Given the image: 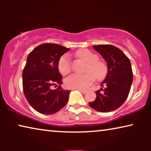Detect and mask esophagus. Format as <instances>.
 I'll list each match as a JSON object with an SVG mask.
<instances>
[{"label": "esophagus", "instance_id": "esophagus-1", "mask_svg": "<svg viewBox=\"0 0 151 151\" xmlns=\"http://www.w3.org/2000/svg\"><path fill=\"white\" fill-rule=\"evenodd\" d=\"M78 90H79L81 93H86L87 92V91L86 90H82V89H78Z\"/></svg>", "mask_w": 151, "mask_h": 151}]
</instances>
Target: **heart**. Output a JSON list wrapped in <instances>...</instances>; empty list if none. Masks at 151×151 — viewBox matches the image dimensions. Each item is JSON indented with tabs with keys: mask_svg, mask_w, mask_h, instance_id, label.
I'll use <instances>...</instances> for the list:
<instances>
[{
	"mask_svg": "<svg viewBox=\"0 0 151 151\" xmlns=\"http://www.w3.org/2000/svg\"><path fill=\"white\" fill-rule=\"evenodd\" d=\"M76 55L87 63L84 74H72L65 80L67 87L74 89H85L92 83L93 78L100 80L106 73V66L103 62L98 60V57L88 49L77 51ZM58 70L62 75H67L71 70V60L68 54H65L58 61Z\"/></svg>",
	"mask_w": 151,
	"mask_h": 151,
	"instance_id": "1",
	"label": "heart"
}]
</instances>
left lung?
Here are the masks:
<instances>
[{"mask_svg":"<svg viewBox=\"0 0 151 151\" xmlns=\"http://www.w3.org/2000/svg\"><path fill=\"white\" fill-rule=\"evenodd\" d=\"M93 47L107 63L108 71L100 90L96 92V100L88 104L99 112H111L121 106L129 96L133 78L131 62L122 51L113 45Z\"/></svg>","mask_w":151,"mask_h":151,"instance_id":"left-lung-1","label":"left lung"}]
</instances>
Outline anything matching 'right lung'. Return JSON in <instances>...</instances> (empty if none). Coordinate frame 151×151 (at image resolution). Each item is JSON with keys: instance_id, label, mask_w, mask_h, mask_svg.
<instances>
[{"instance_id": "add662e5", "label": "right lung", "mask_w": 151, "mask_h": 151, "mask_svg": "<svg viewBox=\"0 0 151 151\" xmlns=\"http://www.w3.org/2000/svg\"><path fill=\"white\" fill-rule=\"evenodd\" d=\"M69 50L59 45L45 43L29 53L22 71V87L27 100L40 113H55L69 100L70 91L61 87L63 76L58 65L62 55ZM53 86H59L52 90Z\"/></svg>"}]
</instances>
